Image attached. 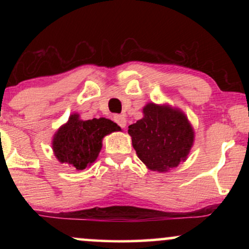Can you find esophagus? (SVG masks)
Segmentation results:
<instances>
[{"mask_svg":"<svg viewBox=\"0 0 249 249\" xmlns=\"http://www.w3.org/2000/svg\"><path fill=\"white\" fill-rule=\"evenodd\" d=\"M113 121H115V123H117V124H118L121 127L126 126V118H125V116L116 115L115 117H113Z\"/></svg>","mask_w":249,"mask_h":249,"instance_id":"1","label":"esophagus"}]
</instances>
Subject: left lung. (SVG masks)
<instances>
[{
  "label": "left lung",
  "instance_id": "left-lung-1",
  "mask_svg": "<svg viewBox=\"0 0 249 249\" xmlns=\"http://www.w3.org/2000/svg\"><path fill=\"white\" fill-rule=\"evenodd\" d=\"M144 117L128 126L137 156L152 171L166 172L186 159L194 132L186 116L170 107L150 103Z\"/></svg>",
  "mask_w": 249,
  "mask_h": 249
}]
</instances>
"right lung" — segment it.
<instances>
[{
	"label": "right lung",
	"instance_id": "obj_1",
	"mask_svg": "<svg viewBox=\"0 0 249 249\" xmlns=\"http://www.w3.org/2000/svg\"><path fill=\"white\" fill-rule=\"evenodd\" d=\"M119 130L121 127L110 119L81 121L75 113L53 137V152L61 162L69 164L76 170H84L98 157L104 136Z\"/></svg>",
	"mask_w": 249,
	"mask_h": 249
}]
</instances>
